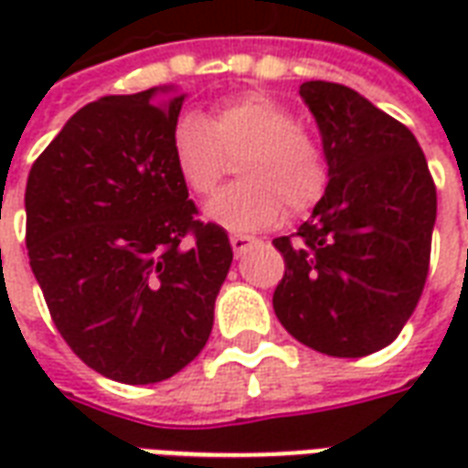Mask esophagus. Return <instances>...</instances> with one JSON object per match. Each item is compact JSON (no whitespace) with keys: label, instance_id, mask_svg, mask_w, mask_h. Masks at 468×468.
I'll return each instance as SVG.
<instances>
[{"label":"esophagus","instance_id":"obj_1","mask_svg":"<svg viewBox=\"0 0 468 468\" xmlns=\"http://www.w3.org/2000/svg\"><path fill=\"white\" fill-rule=\"evenodd\" d=\"M255 243H258V240H255V238H250V235H240V233L230 235V245H233L235 255L248 253V250H250Z\"/></svg>","mask_w":468,"mask_h":468}]
</instances>
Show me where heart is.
Segmentation results:
<instances>
[{
    "instance_id": "1",
    "label": "heart",
    "mask_w": 468,
    "mask_h": 468,
    "mask_svg": "<svg viewBox=\"0 0 468 468\" xmlns=\"http://www.w3.org/2000/svg\"><path fill=\"white\" fill-rule=\"evenodd\" d=\"M177 175L193 195L207 197L240 163V183L205 205V215L230 230L273 225L288 207L303 215L328 187V157L298 115L265 92L228 100L207 120L185 115L173 133Z\"/></svg>"
}]
</instances>
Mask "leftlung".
Returning a JSON list of instances; mask_svg holds the SVG:
<instances>
[{
    "label": "left lung",
    "mask_w": 468,
    "mask_h": 468,
    "mask_svg": "<svg viewBox=\"0 0 468 468\" xmlns=\"http://www.w3.org/2000/svg\"><path fill=\"white\" fill-rule=\"evenodd\" d=\"M324 134L328 187L298 233L273 311L314 351L361 358L391 344L429 275L436 185L413 133L351 87L303 82Z\"/></svg>",
    "instance_id": "8db88e82"
}]
</instances>
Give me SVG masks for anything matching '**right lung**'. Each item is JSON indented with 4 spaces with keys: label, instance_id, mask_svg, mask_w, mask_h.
I'll use <instances>...</instances> for the list:
<instances>
[{
    "label": "right lung",
    "instance_id": "obj_1",
    "mask_svg": "<svg viewBox=\"0 0 468 468\" xmlns=\"http://www.w3.org/2000/svg\"><path fill=\"white\" fill-rule=\"evenodd\" d=\"M110 95L69 117L27 180V253L57 331L120 383H157L213 331L233 263L220 225L197 220L173 133L185 97Z\"/></svg>",
    "mask_w": 468,
    "mask_h": 468
}]
</instances>
